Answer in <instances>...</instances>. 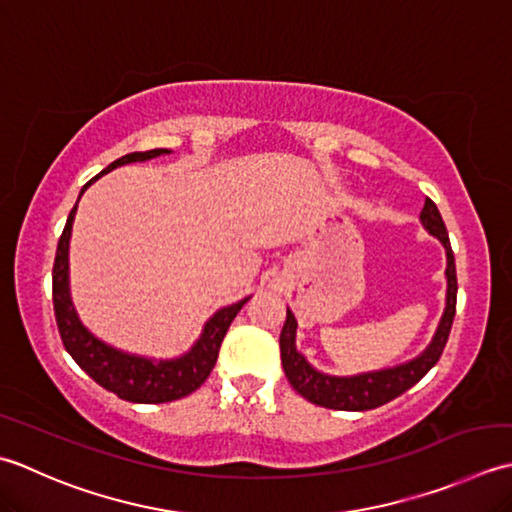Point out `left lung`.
Listing matches in <instances>:
<instances>
[{
	"label": "left lung",
	"mask_w": 512,
	"mask_h": 512,
	"mask_svg": "<svg viewBox=\"0 0 512 512\" xmlns=\"http://www.w3.org/2000/svg\"><path fill=\"white\" fill-rule=\"evenodd\" d=\"M420 221L429 229V234L440 238V243L446 249V309L431 344L415 360L398 364V367L351 375V378H338V375L316 371L296 349L298 325L294 314H291V309H287L285 327L280 331V360H283V369L289 384L305 400L336 411H369L375 409V406H382L395 400L404 391H409L413 384L420 382L424 375L435 367L437 360H440L446 347L448 333H451L453 327L457 305L455 256L451 249V241H448V232L440 216V210H437V205L431 198L424 201Z\"/></svg>",
	"instance_id": "1"
}]
</instances>
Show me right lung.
<instances>
[{
	"label": "right lung",
	"mask_w": 512,
	"mask_h": 512,
	"mask_svg": "<svg viewBox=\"0 0 512 512\" xmlns=\"http://www.w3.org/2000/svg\"><path fill=\"white\" fill-rule=\"evenodd\" d=\"M168 152L170 150L156 148L148 152L125 154L121 159L110 163L101 174H106L125 163L148 161V159H154V156H161ZM99 176H95L92 181H97ZM92 181L83 185L81 194L88 190V185ZM75 212H77V205L72 207L64 227V234L59 236L55 265H52V305H55L57 329L66 351L70 353L72 360H75L79 367L99 384V387L119 395L121 400L137 402V404H161V402H172L190 395L192 391L201 387V384L207 380V375L212 373L225 333L249 298L236 302V305L218 309L216 314L207 320L201 338H198L194 347L181 358L156 362L141 356H130V353L108 347L106 342H101L99 338L92 336V333L81 325L77 318V311L72 307V300H70L68 245H70V232H72V221H75Z\"/></svg>",
	"instance_id": "add662e5"
}]
</instances>
